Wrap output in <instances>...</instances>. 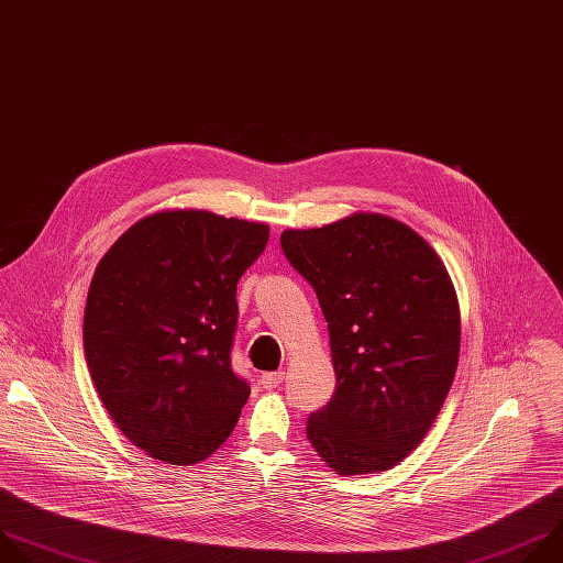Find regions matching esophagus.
I'll list each match as a JSON object with an SVG mask.
<instances>
[{
  "label": "esophagus",
  "mask_w": 563,
  "mask_h": 563,
  "mask_svg": "<svg viewBox=\"0 0 563 563\" xmlns=\"http://www.w3.org/2000/svg\"><path fill=\"white\" fill-rule=\"evenodd\" d=\"M282 382H284V373H282V371H277V373H264V375L260 377V384H262V388H266V390L277 388Z\"/></svg>",
  "instance_id": "obj_1"
}]
</instances>
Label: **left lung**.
Returning <instances> with one entry per match:
<instances>
[{
	"mask_svg": "<svg viewBox=\"0 0 563 563\" xmlns=\"http://www.w3.org/2000/svg\"><path fill=\"white\" fill-rule=\"evenodd\" d=\"M279 242L317 292L336 375L332 399L308 417V441L336 475L384 473L421 443L453 386V279L423 238L382 212L288 229Z\"/></svg>",
	"mask_w": 563,
	"mask_h": 563,
	"instance_id": "1",
	"label": "left lung"
}]
</instances>
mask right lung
<instances>
[{"label": "right lung", "instance_id": "add662e5", "mask_svg": "<svg viewBox=\"0 0 563 563\" xmlns=\"http://www.w3.org/2000/svg\"><path fill=\"white\" fill-rule=\"evenodd\" d=\"M268 244V223L201 208L146 214L99 260L84 353L115 426L170 466L210 457L251 388L231 368L238 282Z\"/></svg>", "mask_w": 563, "mask_h": 563}]
</instances>
